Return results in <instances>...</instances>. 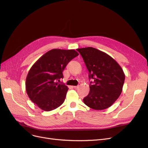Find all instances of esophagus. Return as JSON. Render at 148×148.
I'll return each instance as SVG.
<instances>
[{"instance_id":"obj_1","label":"esophagus","mask_w":148,"mask_h":148,"mask_svg":"<svg viewBox=\"0 0 148 148\" xmlns=\"http://www.w3.org/2000/svg\"><path fill=\"white\" fill-rule=\"evenodd\" d=\"M79 87V86H73V88H75V89H77V88H78Z\"/></svg>"}]
</instances>
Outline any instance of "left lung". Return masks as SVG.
<instances>
[{
    "instance_id": "obj_1",
    "label": "left lung",
    "mask_w": 148,
    "mask_h": 148,
    "mask_svg": "<svg viewBox=\"0 0 148 148\" xmlns=\"http://www.w3.org/2000/svg\"><path fill=\"white\" fill-rule=\"evenodd\" d=\"M88 70L90 92L83 101L88 107L108 108L120 96L125 76L122 67L110 55L94 47L77 49Z\"/></svg>"
}]
</instances>
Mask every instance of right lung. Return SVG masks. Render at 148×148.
Segmentation results:
<instances>
[{"label":"right lung","mask_w":148,"mask_h":148,"mask_svg":"<svg viewBox=\"0 0 148 148\" xmlns=\"http://www.w3.org/2000/svg\"><path fill=\"white\" fill-rule=\"evenodd\" d=\"M78 55L73 49H53L31 67L26 79V90L29 99L40 108L49 111L64 102L69 88L57 81L63 78L66 66Z\"/></svg>","instance_id":"right-lung-1"}]
</instances>
